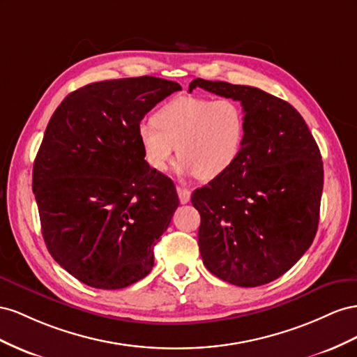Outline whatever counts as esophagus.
Segmentation results:
<instances>
[{"mask_svg": "<svg viewBox=\"0 0 357 357\" xmlns=\"http://www.w3.org/2000/svg\"><path fill=\"white\" fill-rule=\"evenodd\" d=\"M176 191H178V196H179V202L182 203V205H185V203L190 202V197H191V191L185 187H176Z\"/></svg>", "mask_w": 357, "mask_h": 357, "instance_id": "1", "label": "esophagus"}]
</instances>
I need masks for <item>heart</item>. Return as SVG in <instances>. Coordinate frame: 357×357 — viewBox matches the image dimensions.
<instances>
[{
    "label": "heart",
    "mask_w": 357,
    "mask_h": 357,
    "mask_svg": "<svg viewBox=\"0 0 357 357\" xmlns=\"http://www.w3.org/2000/svg\"><path fill=\"white\" fill-rule=\"evenodd\" d=\"M243 137V112L230 98L179 97L162 107L155 121L139 126L140 145L152 169L167 170L178 151L181 175L200 179L226 172L239 155Z\"/></svg>",
    "instance_id": "heart-1"
}]
</instances>
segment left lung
Listing matches in <instances>:
<instances>
[{"mask_svg":"<svg viewBox=\"0 0 357 357\" xmlns=\"http://www.w3.org/2000/svg\"><path fill=\"white\" fill-rule=\"evenodd\" d=\"M202 88L241 101L245 137L235 162L195 190L199 248L206 269L239 287L286 273L319 227L323 191L320 149L299 112L264 91L195 79Z\"/></svg>","mask_w":357,"mask_h":357,"instance_id":"1","label":"left lung"}]
</instances>
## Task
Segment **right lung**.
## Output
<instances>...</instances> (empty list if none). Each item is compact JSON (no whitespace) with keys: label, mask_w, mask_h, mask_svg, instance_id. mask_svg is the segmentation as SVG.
Returning <instances> with one entry per match:
<instances>
[{"label":"right lung","mask_w":357,"mask_h":357,"mask_svg":"<svg viewBox=\"0 0 357 357\" xmlns=\"http://www.w3.org/2000/svg\"><path fill=\"white\" fill-rule=\"evenodd\" d=\"M181 85L142 76L89 84L50 118L33 169L45 243L86 286H131L179 206L173 181L151 169L139 140L148 112Z\"/></svg>","instance_id":"obj_1"}]
</instances>
